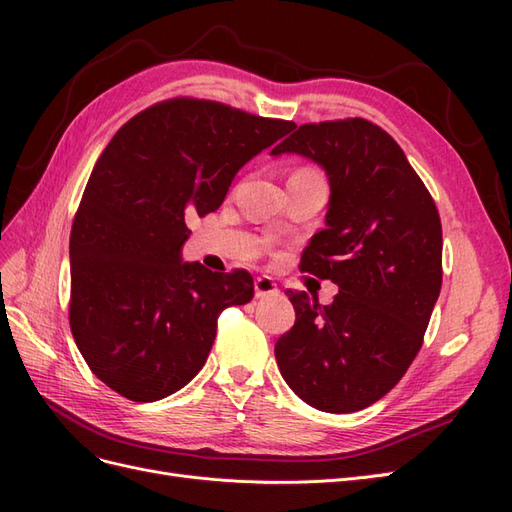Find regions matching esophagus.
Instances as JSON below:
<instances>
[{"label": "esophagus", "instance_id": "obj_1", "mask_svg": "<svg viewBox=\"0 0 512 512\" xmlns=\"http://www.w3.org/2000/svg\"><path fill=\"white\" fill-rule=\"evenodd\" d=\"M254 290H256V297H258V299L273 297V294L280 292V290H277V284L273 282V277H269V275H260V277H256Z\"/></svg>", "mask_w": 512, "mask_h": 512}]
</instances>
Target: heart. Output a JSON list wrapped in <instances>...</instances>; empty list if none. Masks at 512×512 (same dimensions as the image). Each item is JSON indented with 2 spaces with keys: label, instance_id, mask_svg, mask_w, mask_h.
I'll return each instance as SVG.
<instances>
[{
  "label": "heart",
  "instance_id": "heart-1",
  "mask_svg": "<svg viewBox=\"0 0 512 512\" xmlns=\"http://www.w3.org/2000/svg\"><path fill=\"white\" fill-rule=\"evenodd\" d=\"M292 175H307V177H320V173H316L314 168H299L297 173H292Z\"/></svg>",
  "mask_w": 512,
  "mask_h": 512
}]
</instances>
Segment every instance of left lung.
<instances>
[{"label": "left lung", "instance_id": "obj_1", "mask_svg": "<svg viewBox=\"0 0 512 512\" xmlns=\"http://www.w3.org/2000/svg\"><path fill=\"white\" fill-rule=\"evenodd\" d=\"M271 153H301L327 170V228L299 269L339 288L331 305L286 292L297 320L277 339V367L312 408L363 410L423 346L442 288L438 207L395 138L361 117L303 123Z\"/></svg>", "mask_w": 512, "mask_h": 512}]
</instances>
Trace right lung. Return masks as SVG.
Masks as SVG:
<instances>
[{"label": "right lung", "instance_id": "add662e5", "mask_svg": "<svg viewBox=\"0 0 512 512\" xmlns=\"http://www.w3.org/2000/svg\"><path fill=\"white\" fill-rule=\"evenodd\" d=\"M294 123L170 98L134 115L94 166L70 232V329L89 369L130 401L183 389L218 318L254 297L245 269L181 262L188 220L218 211L232 177Z\"/></svg>", "mask_w": 512, "mask_h": 512}]
</instances>
